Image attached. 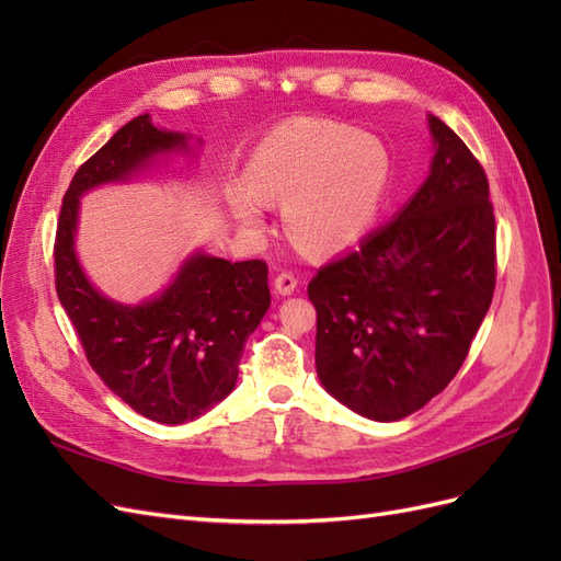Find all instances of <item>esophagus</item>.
Segmentation results:
<instances>
[{"label": "esophagus", "mask_w": 561, "mask_h": 561, "mask_svg": "<svg viewBox=\"0 0 561 561\" xmlns=\"http://www.w3.org/2000/svg\"><path fill=\"white\" fill-rule=\"evenodd\" d=\"M297 285H299V278L293 274V271H280L274 280V293L278 297H287L297 290Z\"/></svg>", "instance_id": "esophagus-1"}]
</instances>
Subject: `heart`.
I'll return each mask as SVG.
<instances>
[{
    "mask_svg": "<svg viewBox=\"0 0 561 561\" xmlns=\"http://www.w3.org/2000/svg\"><path fill=\"white\" fill-rule=\"evenodd\" d=\"M245 186L250 194L231 203L241 227H262L260 199L285 203L293 239L313 252H334L358 241L377 217L388 154L377 138L348 126L285 124L254 149Z\"/></svg>",
    "mask_w": 561,
    "mask_h": 561,
    "instance_id": "b5f03b06",
    "label": "heart"
}]
</instances>
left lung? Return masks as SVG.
Segmentation results:
<instances>
[{"label":"left lung","mask_w":561,"mask_h":561,"mask_svg":"<svg viewBox=\"0 0 561 561\" xmlns=\"http://www.w3.org/2000/svg\"><path fill=\"white\" fill-rule=\"evenodd\" d=\"M435 157L414 198L318 268L316 369L375 421L421 410L461 369L496 287V219L482 163L431 116Z\"/></svg>","instance_id":"obj_1"}]
</instances>
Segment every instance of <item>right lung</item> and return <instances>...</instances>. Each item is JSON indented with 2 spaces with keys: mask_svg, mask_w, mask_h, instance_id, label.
Instances as JSON below:
<instances>
[{
  "mask_svg": "<svg viewBox=\"0 0 561 561\" xmlns=\"http://www.w3.org/2000/svg\"><path fill=\"white\" fill-rule=\"evenodd\" d=\"M186 147V135L133 118L79 165L67 186L56 229V293L95 375L135 412L184 423L225 400L239 379L248 336L264 318L268 266L196 254L175 283L142 307H124L93 290L75 257L79 196L124 180L151 157Z\"/></svg>",
  "mask_w": 561,
  "mask_h": 561,
  "instance_id": "right-lung-1",
  "label": "right lung"
}]
</instances>
